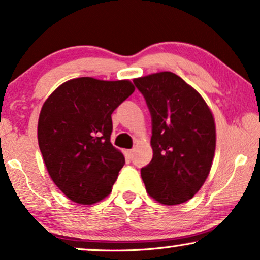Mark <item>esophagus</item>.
<instances>
[{"label": "esophagus", "mask_w": 260, "mask_h": 260, "mask_svg": "<svg viewBox=\"0 0 260 260\" xmlns=\"http://www.w3.org/2000/svg\"><path fill=\"white\" fill-rule=\"evenodd\" d=\"M124 156H126V158L131 159L133 157V151L132 150H126V151H124Z\"/></svg>", "instance_id": "esophagus-1"}]
</instances>
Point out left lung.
Wrapping results in <instances>:
<instances>
[{"mask_svg":"<svg viewBox=\"0 0 260 260\" xmlns=\"http://www.w3.org/2000/svg\"><path fill=\"white\" fill-rule=\"evenodd\" d=\"M150 110L153 156L141 168L147 193L164 205L185 203L208 177L216 128L205 101L172 72L133 80Z\"/></svg>","mask_w":260,"mask_h":260,"instance_id":"1","label":"left lung"}]
</instances>
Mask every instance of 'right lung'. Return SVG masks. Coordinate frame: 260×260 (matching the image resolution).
Here are the masks:
<instances>
[{
	"label": "right lung",
	"instance_id": "obj_1",
	"mask_svg": "<svg viewBox=\"0 0 260 260\" xmlns=\"http://www.w3.org/2000/svg\"><path fill=\"white\" fill-rule=\"evenodd\" d=\"M134 92L128 80L72 79L43 104L38 144L52 181L75 203L94 204L111 192L124 164L111 145V114Z\"/></svg>",
	"mask_w": 260,
	"mask_h": 260
}]
</instances>
